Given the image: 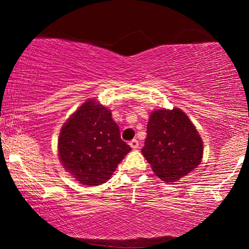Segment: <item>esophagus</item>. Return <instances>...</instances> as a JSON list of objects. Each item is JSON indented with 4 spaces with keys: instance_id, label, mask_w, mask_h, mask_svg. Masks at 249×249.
<instances>
[{
    "instance_id": "1",
    "label": "esophagus",
    "mask_w": 249,
    "mask_h": 249,
    "mask_svg": "<svg viewBox=\"0 0 249 249\" xmlns=\"http://www.w3.org/2000/svg\"><path fill=\"white\" fill-rule=\"evenodd\" d=\"M129 145H130V147L132 149H137L139 147V142H138L137 139H132V141L129 142Z\"/></svg>"
}]
</instances>
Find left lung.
Wrapping results in <instances>:
<instances>
[{
  "mask_svg": "<svg viewBox=\"0 0 249 249\" xmlns=\"http://www.w3.org/2000/svg\"><path fill=\"white\" fill-rule=\"evenodd\" d=\"M203 148L200 135L182 110L151 112L142 153L162 181L175 182L188 176L202 162Z\"/></svg>",
  "mask_w": 249,
  "mask_h": 249,
  "instance_id": "left-lung-1",
  "label": "left lung"
}]
</instances>
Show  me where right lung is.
Masks as SVG:
<instances>
[{
    "label": "right lung",
    "mask_w": 249,
    "mask_h": 249,
    "mask_svg": "<svg viewBox=\"0 0 249 249\" xmlns=\"http://www.w3.org/2000/svg\"><path fill=\"white\" fill-rule=\"evenodd\" d=\"M130 151L120 137L111 110L93 98L70 115L57 139L61 164L86 186L107 182Z\"/></svg>",
    "instance_id": "obj_1"
}]
</instances>
